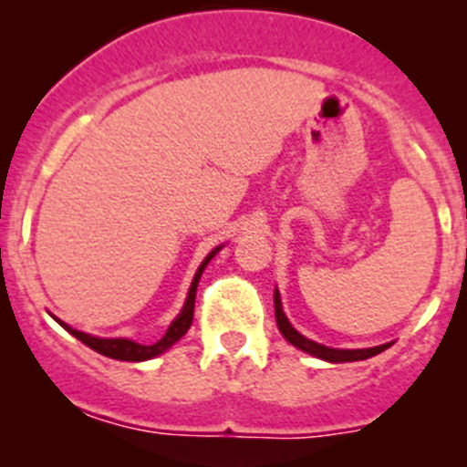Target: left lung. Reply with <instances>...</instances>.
Returning <instances> with one entry per match:
<instances>
[{
    "label": "left lung",
    "instance_id": "left-lung-1",
    "mask_svg": "<svg viewBox=\"0 0 467 467\" xmlns=\"http://www.w3.org/2000/svg\"><path fill=\"white\" fill-rule=\"evenodd\" d=\"M275 321H277V329L282 332V337H285L291 346H296L298 350L307 352V355L318 357V359H323V361H332V364H346V361L368 359V357L379 355V352H384L386 348H390V343H384V346L361 348V350H338V348L321 346V343L303 337L298 329H294V325L289 323V318H286L285 312H282V300H280V294H277V289H275Z\"/></svg>",
    "mask_w": 467,
    "mask_h": 467
}]
</instances>
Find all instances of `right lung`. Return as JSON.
Listing matches in <instances>:
<instances>
[{
    "mask_svg": "<svg viewBox=\"0 0 467 467\" xmlns=\"http://www.w3.org/2000/svg\"><path fill=\"white\" fill-rule=\"evenodd\" d=\"M221 251L219 248H214V251L210 253V255L205 257L203 262H201L199 271H196L194 280H192V286H190V294H187V300H185V307H182V312L178 314V318L169 325L167 334H164L162 338H160L158 343H153V346H142V343H135L130 341V338H99V337H92V334H86V332H78V329L69 327V325H65L63 321H58L63 325L65 329H67L72 337H77L78 341L86 343L88 348H92L94 352H99V355L103 357H110V359H119V361H146V359H153V357L162 355L164 350H169V348L173 346V343L178 341V338L185 337V332L190 329L192 321H194V300H196V286H199V280L201 275H203L205 266L210 264L212 257L216 255V253Z\"/></svg>",
    "mask_w": 467,
    "mask_h": 467,
    "instance_id": "1",
    "label": "right lung"
}]
</instances>
